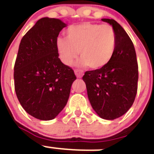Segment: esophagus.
Segmentation results:
<instances>
[{
    "label": "esophagus",
    "mask_w": 154,
    "mask_h": 154,
    "mask_svg": "<svg viewBox=\"0 0 154 154\" xmlns=\"http://www.w3.org/2000/svg\"><path fill=\"white\" fill-rule=\"evenodd\" d=\"M75 75L78 77V78H81V77H82V75H83V73H82V71H80V70L79 69H75Z\"/></svg>",
    "instance_id": "obj_1"
}]
</instances>
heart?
Wrapping results in <instances>:
<instances>
[{"label":"heart","mask_w":154,"mask_h":154,"mask_svg":"<svg viewBox=\"0 0 154 154\" xmlns=\"http://www.w3.org/2000/svg\"><path fill=\"white\" fill-rule=\"evenodd\" d=\"M67 38L57 37L56 47L62 63L72 65L79 53V64L93 69L105 67L111 60L116 46V36L108 24L84 23L67 30Z\"/></svg>","instance_id":"heart-1"}]
</instances>
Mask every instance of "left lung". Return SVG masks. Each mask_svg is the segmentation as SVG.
I'll use <instances>...</instances> for the list:
<instances>
[{
	"label": "left lung",
	"mask_w": 154,
	"mask_h": 154,
	"mask_svg": "<svg viewBox=\"0 0 154 154\" xmlns=\"http://www.w3.org/2000/svg\"><path fill=\"white\" fill-rule=\"evenodd\" d=\"M101 20L115 31V53L105 67L87 71L82 79L94 110L102 119L115 120L128 111L136 97L138 62L133 42L124 28L112 19Z\"/></svg>",
	"instance_id": "1"
}]
</instances>
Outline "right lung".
<instances>
[{"mask_svg":"<svg viewBox=\"0 0 154 154\" xmlns=\"http://www.w3.org/2000/svg\"><path fill=\"white\" fill-rule=\"evenodd\" d=\"M67 26L42 18L20 42L14 66L16 96L24 110L41 120H53L64 108L76 76L59 58L56 39Z\"/></svg>","mask_w":154,"mask_h":154,"instance_id":"1","label":"right lung"}]
</instances>
